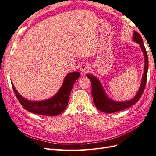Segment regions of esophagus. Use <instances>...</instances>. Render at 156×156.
Instances as JSON below:
<instances>
[{
  "label": "esophagus",
  "mask_w": 156,
  "mask_h": 156,
  "mask_svg": "<svg viewBox=\"0 0 156 156\" xmlns=\"http://www.w3.org/2000/svg\"><path fill=\"white\" fill-rule=\"evenodd\" d=\"M80 71L82 73H87L88 71H89V66L87 65H86V64H83V65H82V66H80Z\"/></svg>",
  "instance_id": "esophagus-1"
}]
</instances>
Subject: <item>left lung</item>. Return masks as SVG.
Returning <instances> with one entry per match:
<instances>
[{
  "mask_svg": "<svg viewBox=\"0 0 156 156\" xmlns=\"http://www.w3.org/2000/svg\"><path fill=\"white\" fill-rule=\"evenodd\" d=\"M133 41L139 44L142 51L144 53L145 61L144 71L142 79L141 85L136 96L133 99L129 101L123 102H116L109 99L105 93V91L101 86V82L99 81V80L91 74H86L87 78H90L91 83V94L93 98V103H94L97 109H99L102 112L105 113H114L128 108L133 105H135L140 99L142 93L144 92L146 83V79H147L148 69V55L147 52L146 51V48L144 47L142 38L140 34L138 32H136V31H134V33H133Z\"/></svg>",
  "mask_w": 156,
  "mask_h": 156,
  "instance_id": "obj_1",
  "label": "left lung"
}]
</instances>
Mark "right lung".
<instances>
[{
	"label": "right lung",
	"instance_id": "right-lung-1",
	"mask_svg": "<svg viewBox=\"0 0 156 156\" xmlns=\"http://www.w3.org/2000/svg\"><path fill=\"white\" fill-rule=\"evenodd\" d=\"M80 76V73L79 72L68 74L57 94L50 99L41 101H30L25 99L16 91L12 83V86L16 97L25 110L33 114L53 116L60 114L65 110L73 86Z\"/></svg>",
	"mask_w": 156,
	"mask_h": 156
}]
</instances>
